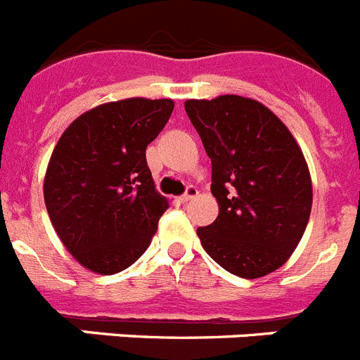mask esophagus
Segmentation results:
<instances>
[{
	"instance_id": "obj_1",
	"label": "esophagus",
	"mask_w": 360,
	"mask_h": 360,
	"mask_svg": "<svg viewBox=\"0 0 360 360\" xmlns=\"http://www.w3.org/2000/svg\"><path fill=\"white\" fill-rule=\"evenodd\" d=\"M196 196H198V189H196L195 186H187V191L184 193L182 196H180V202L186 203V202H189V200L196 198Z\"/></svg>"
}]
</instances>
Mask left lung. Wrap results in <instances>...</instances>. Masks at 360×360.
Returning <instances> with one entry per match:
<instances>
[{
    "label": "left lung",
    "mask_w": 360,
    "mask_h": 360,
    "mask_svg": "<svg viewBox=\"0 0 360 360\" xmlns=\"http://www.w3.org/2000/svg\"><path fill=\"white\" fill-rule=\"evenodd\" d=\"M186 111L212 164L218 218L198 227L205 252L227 272L256 279L294 252L311 211V178L288 128L240 95L191 98Z\"/></svg>",
    "instance_id": "obj_1"
}]
</instances>
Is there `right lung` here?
I'll return each instance as SVG.
<instances>
[{
	"instance_id": "obj_1",
	"label": "right lung",
	"mask_w": 360,
	"mask_h": 360,
	"mask_svg": "<svg viewBox=\"0 0 360 360\" xmlns=\"http://www.w3.org/2000/svg\"><path fill=\"white\" fill-rule=\"evenodd\" d=\"M171 98H124L70 124L44 174V203L68 252L97 274H117L151 243L169 207L155 189L146 148L173 113Z\"/></svg>"
}]
</instances>
